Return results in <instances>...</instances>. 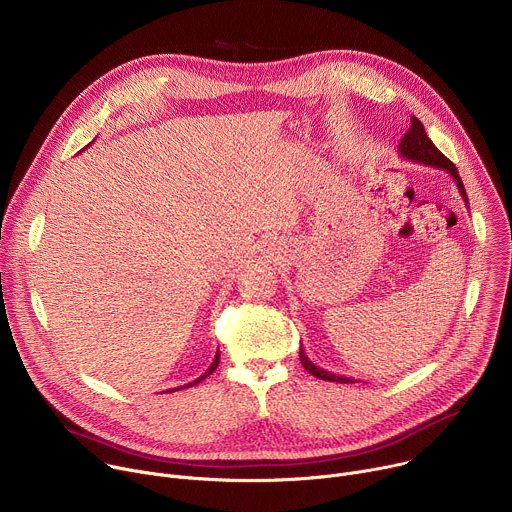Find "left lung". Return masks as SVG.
<instances>
[{"instance_id":"1","label":"left lung","mask_w":512,"mask_h":512,"mask_svg":"<svg viewBox=\"0 0 512 512\" xmlns=\"http://www.w3.org/2000/svg\"><path fill=\"white\" fill-rule=\"evenodd\" d=\"M399 154H401V158H405L409 162H417V164H423V166H429V168H437V170H446L456 180L458 190H460L464 202L468 204V196H466L462 178L458 174V168L440 150L435 148L433 141L427 137V133L423 129V123L417 117H411V127L403 135V139L399 143ZM300 360L304 364V369L310 375H314L316 379L330 381V383H356L352 377H340V375H334V373H328V371L316 367V364L306 356L302 344H300Z\"/></svg>"}]
</instances>
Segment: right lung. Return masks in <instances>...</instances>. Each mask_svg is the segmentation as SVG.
<instances>
[{
  "instance_id": "obj_1",
  "label": "right lung",
  "mask_w": 512,
  "mask_h": 512,
  "mask_svg": "<svg viewBox=\"0 0 512 512\" xmlns=\"http://www.w3.org/2000/svg\"><path fill=\"white\" fill-rule=\"evenodd\" d=\"M93 143V141H91ZM87 148H89V145H87ZM218 360H221V354H218V350H216V354H214V360H212V364H210V367H208V371L204 373V375H200L196 381H192V383H188V385H182V387H176V389H170V391H166V393H174V391H178V389H186V387H192V385H198L200 381H204L208 375H212L214 373V369L218 367Z\"/></svg>"
}]
</instances>
